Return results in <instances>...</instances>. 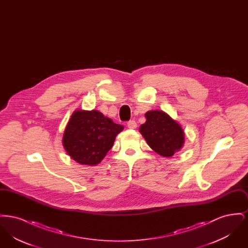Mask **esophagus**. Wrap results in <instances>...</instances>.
Here are the masks:
<instances>
[{
	"instance_id": "1",
	"label": "esophagus",
	"mask_w": 248,
	"mask_h": 248,
	"mask_svg": "<svg viewBox=\"0 0 248 248\" xmlns=\"http://www.w3.org/2000/svg\"><path fill=\"white\" fill-rule=\"evenodd\" d=\"M137 126H138V124H137L136 121H134V120L129 121V122L127 123V127H128L129 129H135V128H137Z\"/></svg>"
}]
</instances>
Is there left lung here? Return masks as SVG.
Returning a JSON list of instances; mask_svg holds the SVG:
<instances>
[{"label": "left lung", "mask_w": 248, "mask_h": 248, "mask_svg": "<svg viewBox=\"0 0 248 248\" xmlns=\"http://www.w3.org/2000/svg\"><path fill=\"white\" fill-rule=\"evenodd\" d=\"M146 123L140 132L148 145L163 157H171L184 144V131L180 124L163 110L146 112Z\"/></svg>", "instance_id": "1"}]
</instances>
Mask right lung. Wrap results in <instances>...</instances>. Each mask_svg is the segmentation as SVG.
Returning a JSON list of instances; mask_svg holds the SVG:
<instances>
[{"instance_id": "right-lung-1", "label": "right lung", "mask_w": 248, "mask_h": 248, "mask_svg": "<svg viewBox=\"0 0 248 248\" xmlns=\"http://www.w3.org/2000/svg\"><path fill=\"white\" fill-rule=\"evenodd\" d=\"M124 126L98 110H75L66 126L63 146L67 154L81 165H96L113 146Z\"/></svg>"}]
</instances>
